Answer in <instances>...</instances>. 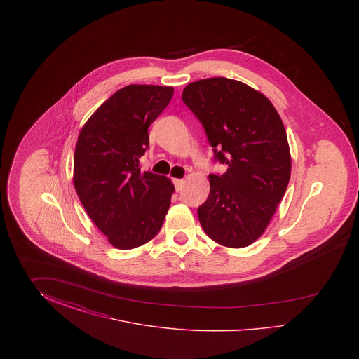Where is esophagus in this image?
Instances as JSON below:
<instances>
[{"label": "esophagus", "instance_id": "esophagus-1", "mask_svg": "<svg viewBox=\"0 0 359 359\" xmlns=\"http://www.w3.org/2000/svg\"><path fill=\"white\" fill-rule=\"evenodd\" d=\"M173 184H175V187H176V191H180V189L183 188L184 180H183V179H173Z\"/></svg>", "mask_w": 359, "mask_h": 359}]
</instances>
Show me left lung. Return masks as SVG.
<instances>
[{"instance_id":"8db88e82","label":"left lung","mask_w":359,"mask_h":359,"mask_svg":"<svg viewBox=\"0 0 359 359\" xmlns=\"http://www.w3.org/2000/svg\"><path fill=\"white\" fill-rule=\"evenodd\" d=\"M182 100L203 125L215 160L227 164L222 175H208L199 222L215 242L245 248L262 236L290 183L284 123L264 94L222 76L189 83Z\"/></svg>"}]
</instances>
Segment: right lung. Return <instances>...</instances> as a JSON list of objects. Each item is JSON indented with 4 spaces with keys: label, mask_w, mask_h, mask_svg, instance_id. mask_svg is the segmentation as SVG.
Here are the masks:
<instances>
[{
    "label": "right lung",
    "mask_w": 359,
    "mask_h": 359,
    "mask_svg": "<svg viewBox=\"0 0 359 359\" xmlns=\"http://www.w3.org/2000/svg\"><path fill=\"white\" fill-rule=\"evenodd\" d=\"M173 87L129 85L114 93L82 128L74 154V187L95 226L118 249L156 237L171 205L173 184L141 171L148 128L171 102Z\"/></svg>",
    "instance_id": "add662e5"
}]
</instances>
